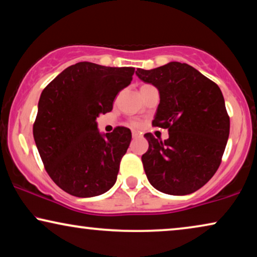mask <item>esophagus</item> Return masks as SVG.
<instances>
[{
    "mask_svg": "<svg viewBox=\"0 0 257 257\" xmlns=\"http://www.w3.org/2000/svg\"><path fill=\"white\" fill-rule=\"evenodd\" d=\"M140 138V134L138 132H133V139H138Z\"/></svg>",
    "mask_w": 257,
    "mask_h": 257,
    "instance_id": "esophagus-1",
    "label": "esophagus"
}]
</instances>
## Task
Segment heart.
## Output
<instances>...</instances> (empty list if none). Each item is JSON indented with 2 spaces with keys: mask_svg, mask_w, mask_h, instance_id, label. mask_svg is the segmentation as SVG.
<instances>
[{
  "mask_svg": "<svg viewBox=\"0 0 257 257\" xmlns=\"http://www.w3.org/2000/svg\"><path fill=\"white\" fill-rule=\"evenodd\" d=\"M132 124H133V126H135V128H138V126H140V123L139 122H133Z\"/></svg>",
  "mask_w": 257,
  "mask_h": 257,
  "instance_id": "1",
  "label": "heart"
}]
</instances>
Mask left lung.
I'll return each instance as SVG.
<instances>
[{"instance_id": "1", "label": "left lung", "mask_w": 257, "mask_h": 257, "mask_svg": "<svg viewBox=\"0 0 257 257\" xmlns=\"http://www.w3.org/2000/svg\"><path fill=\"white\" fill-rule=\"evenodd\" d=\"M140 80L160 93L153 125L168 129L161 141L147 133L142 163L150 184L169 195H188L203 187L220 167L230 121L216 83L187 63L169 62L138 69Z\"/></svg>"}]
</instances>
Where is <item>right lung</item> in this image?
Segmentation results:
<instances>
[{"mask_svg":"<svg viewBox=\"0 0 257 257\" xmlns=\"http://www.w3.org/2000/svg\"><path fill=\"white\" fill-rule=\"evenodd\" d=\"M134 73L132 67L78 62L43 89L34 140L48 175L66 193L93 197L115 184L132 132L116 126L101 134L96 118L111 110L116 95L131 84Z\"/></svg>","mask_w":257,"mask_h":257,"instance_id":"1","label":"right lung"}]
</instances>
